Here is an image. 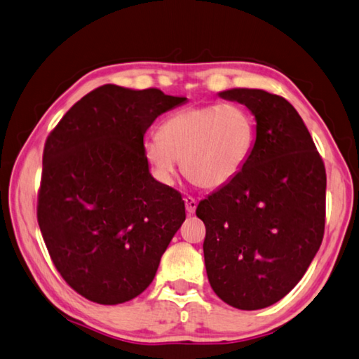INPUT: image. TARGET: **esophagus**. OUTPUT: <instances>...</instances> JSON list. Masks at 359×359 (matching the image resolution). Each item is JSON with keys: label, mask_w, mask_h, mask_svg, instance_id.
<instances>
[{"label": "esophagus", "mask_w": 359, "mask_h": 359, "mask_svg": "<svg viewBox=\"0 0 359 359\" xmlns=\"http://www.w3.org/2000/svg\"><path fill=\"white\" fill-rule=\"evenodd\" d=\"M184 203H186V211L189 214H194L195 209H197V200L192 198V197H186Z\"/></svg>", "instance_id": "34e87169"}]
</instances>
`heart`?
<instances>
[{"label":"heart","mask_w":359,"mask_h":359,"mask_svg":"<svg viewBox=\"0 0 359 359\" xmlns=\"http://www.w3.org/2000/svg\"><path fill=\"white\" fill-rule=\"evenodd\" d=\"M255 137V120L245 107L234 103L187 107L164 120L159 136L145 142L144 153L162 182H172L182 161L189 180L215 189L242 172Z\"/></svg>","instance_id":"obj_1"}]
</instances>
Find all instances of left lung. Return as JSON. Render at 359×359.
<instances>
[{
	"mask_svg": "<svg viewBox=\"0 0 359 359\" xmlns=\"http://www.w3.org/2000/svg\"><path fill=\"white\" fill-rule=\"evenodd\" d=\"M222 98L245 104L256 140L242 172L197 206L206 226L208 280L238 309L273 305L295 287L325 231L327 173L295 107L261 89H231Z\"/></svg>",
	"mask_w": 359,
	"mask_h": 359,
	"instance_id": "left-lung-1",
	"label": "left lung"
}]
</instances>
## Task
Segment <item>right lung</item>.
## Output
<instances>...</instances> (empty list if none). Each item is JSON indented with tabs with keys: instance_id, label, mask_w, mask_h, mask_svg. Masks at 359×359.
<instances>
[{
	"instance_id": "right-lung-1",
	"label": "right lung",
	"mask_w": 359,
	"mask_h": 359,
	"mask_svg": "<svg viewBox=\"0 0 359 359\" xmlns=\"http://www.w3.org/2000/svg\"><path fill=\"white\" fill-rule=\"evenodd\" d=\"M184 101L104 84L46 137L37 222L54 267L87 300L144 292L186 219L181 194L151 177L144 153L153 121Z\"/></svg>"
}]
</instances>
